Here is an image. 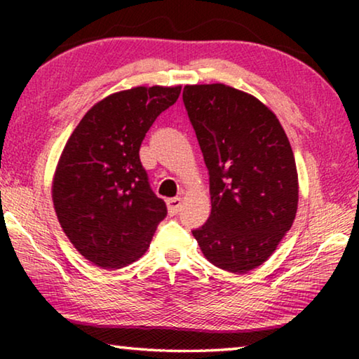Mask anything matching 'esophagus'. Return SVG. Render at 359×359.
I'll list each match as a JSON object with an SVG mask.
<instances>
[{"instance_id": "1", "label": "esophagus", "mask_w": 359, "mask_h": 359, "mask_svg": "<svg viewBox=\"0 0 359 359\" xmlns=\"http://www.w3.org/2000/svg\"><path fill=\"white\" fill-rule=\"evenodd\" d=\"M166 204H168V210H169V214H171V215H175V214H177V212L180 210V205H182V198L175 196V198L168 199Z\"/></svg>"}]
</instances>
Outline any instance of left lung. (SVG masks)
<instances>
[{
    "label": "left lung",
    "instance_id": "left-lung-1",
    "mask_svg": "<svg viewBox=\"0 0 359 359\" xmlns=\"http://www.w3.org/2000/svg\"><path fill=\"white\" fill-rule=\"evenodd\" d=\"M184 104L209 171L212 210L191 233L212 264L247 274L294 222V155L276 114L223 83L187 85Z\"/></svg>",
    "mask_w": 359,
    "mask_h": 359
}]
</instances>
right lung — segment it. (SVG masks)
I'll return each instance as SVG.
<instances>
[{
	"instance_id": "add662e5",
	"label": "right lung",
	"mask_w": 359,
	"mask_h": 359,
	"mask_svg": "<svg viewBox=\"0 0 359 359\" xmlns=\"http://www.w3.org/2000/svg\"><path fill=\"white\" fill-rule=\"evenodd\" d=\"M180 88L155 85L109 95L83 115L65 145L53 208L71 244L95 266L112 271L135 263L168 214L151 191L139 149Z\"/></svg>"
}]
</instances>
